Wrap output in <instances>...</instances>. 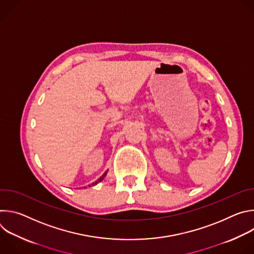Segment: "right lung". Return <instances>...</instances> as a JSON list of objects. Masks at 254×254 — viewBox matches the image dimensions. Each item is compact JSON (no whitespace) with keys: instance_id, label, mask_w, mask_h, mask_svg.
Instances as JSON below:
<instances>
[{"instance_id":"1","label":"right lung","mask_w":254,"mask_h":254,"mask_svg":"<svg viewBox=\"0 0 254 254\" xmlns=\"http://www.w3.org/2000/svg\"><path fill=\"white\" fill-rule=\"evenodd\" d=\"M105 175H106V174H104V175H103V176H102V177H100V178H99V179H98V180H97V181H96V182H94V183H92V186H94V185H96V184H97V183H99V182H101V181H102V180H103V178H104V177H105ZM89 186H90V185H89Z\"/></svg>"}]
</instances>
